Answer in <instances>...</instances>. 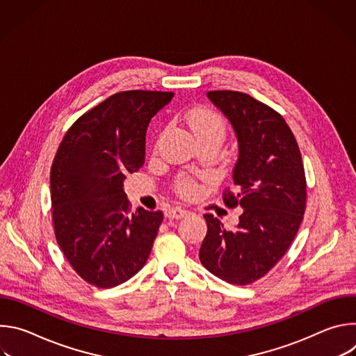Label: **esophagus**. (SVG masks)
I'll use <instances>...</instances> for the list:
<instances>
[{"label": "esophagus", "instance_id": "34e87169", "mask_svg": "<svg viewBox=\"0 0 356 356\" xmlns=\"http://www.w3.org/2000/svg\"><path fill=\"white\" fill-rule=\"evenodd\" d=\"M187 210H184V209H180V207H175V209H170V210H168V213H166V217L168 218H172V220H179V218H183V217H186L187 216Z\"/></svg>", "mask_w": 356, "mask_h": 356}]
</instances>
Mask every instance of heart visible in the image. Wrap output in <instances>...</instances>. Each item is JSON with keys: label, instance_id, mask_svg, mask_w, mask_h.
<instances>
[{"label": "heart", "instance_id": "heart-1", "mask_svg": "<svg viewBox=\"0 0 356 356\" xmlns=\"http://www.w3.org/2000/svg\"><path fill=\"white\" fill-rule=\"evenodd\" d=\"M187 124L197 140L210 139L220 145L227 135V122L224 117L211 110H193L187 114ZM176 190L181 197H191L197 193V183L188 176H180L176 181Z\"/></svg>", "mask_w": 356, "mask_h": 356}]
</instances>
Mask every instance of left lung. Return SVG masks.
I'll list each match as a JSON object with an SVG mask.
<instances>
[{"mask_svg": "<svg viewBox=\"0 0 356 356\" xmlns=\"http://www.w3.org/2000/svg\"><path fill=\"white\" fill-rule=\"evenodd\" d=\"M207 95L228 117L239 142L234 184L222 200L243 211L234 231L213 214L204 216L200 261L217 277L246 286L264 277L290 248L306 211V173L297 140L277 111L239 91Z\"/></svg>", "mask_w": 356, "mask_h": 356, "instance_id": "1", "label": "left lung"}]
</instances>
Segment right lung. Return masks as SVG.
<instances>
[{
	"mask_svg": "<svg viewBox=\"0 0 356 356\" xmlns=\"http://www.w3.org/2000/svg\"><path fill=\"white\" fill-rule=\"evenodd\" d=\"M175 92H115L84 113L63 136L50 169L56 241L74 272L99 289L115 287L146 264L163 213H131L127 173L145 163L150 122Z\"/></svg>",
	"mask_w": 356,
	"mask_h": 356,
	"instance_id": "add662e5",
	"label": "right lung"
}]
</instances>
